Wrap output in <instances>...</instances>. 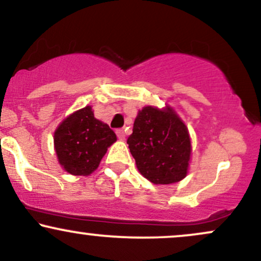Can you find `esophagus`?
I'll use <instances>...</instances> for the list:
<instances>
[{
  "instance_id": "esophagus-1",
  "label": "esophagus",
  "mask_w": 261,
  "mask_h": 261,
  "mask_svg": "<svg viewBox=\"0 0 261 261\" xmlns=\"http://www.w3.org/2000/svg\"><path fill=\"white\" fill-rule=\"evenodd\" d=\"M116 135H118V137L120 140H125V131L122 130V128H119V130H116Z\"/></svg>"
}]
</instances>
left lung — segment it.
Wrapping results in <instances>:
<instances>
[{
	"mask_svg": "<svg viewBox=\"0 0 261 261\" xmlns=\"http://www.w3.org/2000/svg\"><path fill=\"white\" fill-rule=\"evenodd\" d=\"M128 148L140 173L153 184H173L187 176L191 153L188 127L170 107H145L137 114Z\"/></svg>",
	"mask_w": 261,
	"mask_h": 261,
	"instance_id": "left-lung-1",
	"label": "left lung"
}]
</instances>
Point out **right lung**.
Here are the masks:
<instances>
[{"label": "right lung", "instance_id": "obj_1", "mask_svg": "<svg viewBox=\"0 0 261 261\" xmlns=\"http://www.w3.org/2000/svg\"><path fill=\"white\" fill-rule=\"evenodd\" d=\"M115 141V133L94 118L89 106L67 116L54 135L59 163L72 175H89L94 172Z\"/></svg>", "mask_w": 261, "mask_h": 261}]
</instances>
